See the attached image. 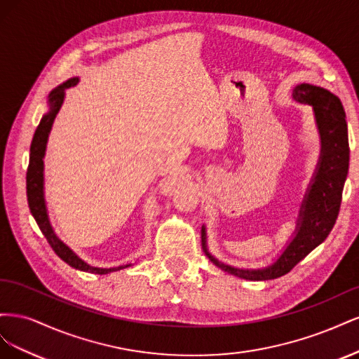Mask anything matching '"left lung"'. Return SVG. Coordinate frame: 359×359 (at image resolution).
I'll return each instance as SVG.
<instances>
[{
	"label": "left lung",
	"instance_id": "left-lung-1",
	"mask_svg": "<svg viewBox=\"0 0 359 359\" xmlns=\"http://www.w3.org/2000/svg\"><path fill=\"white\" fill-rule=\"evenodd\" d=\"M295 102L313 106L320 135V157L306 198L299 208L295 235L276 262L259 269L235 268L215 259L206 247L202 226V248L211 262L227 274L252 281L273 280L287 274L299 260L322 244L335 224L340 211L344 181L349 170V139L343 104L339 97L316 85L301 83L293 88Z\"/></svg>",
	"mask_w": 359,
	"mask_h": 359
}]
</instances>
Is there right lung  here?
<instances>
[{
    "label": "right lung",
    "mask_w": 359,
    "mask_h": 359,
    "mask_svg": "<svg viewBox=\"0 0 359 359\" xmlns=\"http://www.w3.org/2000/svg\"><path fill=\"white\" fill-rule=\"evenodd\" d=\"M78 82H79V78L69 79L64 83H61L60 86H57L55 90H52L49 94V100H48L49 112L43 115V118L40 119V124L37 126V130L34 133V137H32L31 148H29V165L27 170V198H28L29 211L32 217L36 219L41 233L45 235L53 252H55L64 262L69 264L72 268L85 271V273L103 276V274L114 273V271L132 266V264L119 265L115 268H99V266H91L86 262H83V260L78 255L73 253V250H70L66 244H64L57 236V233L53 232L49 222L48 210H46V202H45V175H43L45 163H43V158H45L48 137L50 133L53 119H55L57 114L60 112L62 106L66 90H69L70 86H74Z\"/></svg>",
    "instance_id": "right-lung-1"
}]
</instances>
